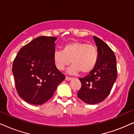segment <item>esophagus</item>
<instances>
[{
    "instance_id": "34e87169",
    "label": "esophagus",
    "mask_w": 134,
    "mask_h": 134,
    "mask_svg": "<svg viewBox=\"0 0 134 134\" xmlns=\"http://www.w3.org/2000/svg\"><path fill=\"white\" fill-rule=\"evenodd\" d=\"M72 79V78H70V77H65V80H67V81H70Z\"/></svg>"
}]
</instances>
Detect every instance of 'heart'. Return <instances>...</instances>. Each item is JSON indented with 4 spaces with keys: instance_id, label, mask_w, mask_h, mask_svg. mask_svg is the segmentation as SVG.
<instances>
[{
    "instance_id": "heart-1",
    "label": "heart",
    "mask_w": 134,
    "mask_h": 134,
    "mask_svg": "<svg viewBox=\"0 0 134 134\" xmlns=\"http://www.w3.org/2000/svg\"><path fill=\"white\" fill-rule=\"evenodd\" d=\"M54 62L59 70H64L71 63L68 74L75 75L81 72L88 74L93 70L98 60L97 48L93 45L80 41H73L65 44L62 51L54 54Z\"/></svg>"
}]
</instances>
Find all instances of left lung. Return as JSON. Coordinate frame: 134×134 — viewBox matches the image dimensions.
<instances>
[{
	"mask_svg": "<svg viewBox=\"0 0 134 134\" xmlns=\"http://www.w3.org/2000/svg\"><path fill=\"white\" fill-rule=\"evenodd\" d=\"M93 38L98 51V62L88 75L79 79L82 87L77 93L80 99L89 104H98L108 97L118 75L114 52L101 39L94 36Z\"/></svg>",
	"mask_w": 134,
	"mask_h": 134,
	"instance_id": "1",
	"label": "left lung"
}]
</instances>
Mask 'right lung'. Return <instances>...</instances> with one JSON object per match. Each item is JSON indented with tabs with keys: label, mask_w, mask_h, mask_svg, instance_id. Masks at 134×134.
<instances>
[{
	"label": "right lung",
	"mask_w": 134,
	"mask_h": 134,
	"mask_svg": "<svg viewBox=\"0 0 134 134\" xmlns=\"http://www.w3.org/2000/svg\"><path fill=\"white\" fill-rule=\"evenodd\" d=\"M55 37L40 36L21 47L12 72L18 95L30 104L41 105L52 98L65 79L54 62Z\"/></svg>",
	"instance_id": "obj_1"
}]
</instances>
